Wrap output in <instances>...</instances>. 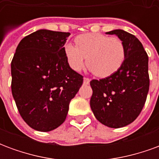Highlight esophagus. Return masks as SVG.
Returning a JSON list of instances; mask_svg holds the SVG:
<instances>
[{
	"label": "esophagus",
	"instance_id": "esophagus-1",
	"mask_svg": "<svg viewBox=\"0 0 159 159\" xmlns=\"http://www.w3.org/2000/svg\"><path fill=\"white\" fill-rule=\"evenodd\" d=\"M90 83V79L89 77H84L83 78V83L85 84V85H88V84H89Z\"/></svg>",
	"mask_w": 159,
	"mask_h": 159
}]
</instances>
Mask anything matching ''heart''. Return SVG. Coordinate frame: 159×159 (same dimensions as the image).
I'll use <instances>...</instances> for the list:
<instances>
[{
    "label": "heart",
    "mask_w": 159,
    "mask_h": 159,
    "mask_svg": "<svg viewBox=\"0 0 159 159\" xmlns=\"http://www.w3.org/2000/svg\"><path fill=\"white\" fill-rule=\"evenodd\" d=\"M76 46L66 43L64 52L70 67L79 71L85 66L99 77H107L117 72L125 59L123 42L117 36L100 33H87L76 36Z\"/></svg>",
    "instance_id": "1"
}]
</instances>
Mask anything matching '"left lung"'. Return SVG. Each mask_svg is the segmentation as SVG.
Segmentation results:
<instances>
[{
  "mask_svg": "<svg viewBox=\"0 0 159 159\" xmlns=\"http://www.w3.org/2000/svg\"><path fill=\"white\" fill-rule=\"evenodd\" d=\"M117 35L125 46L126 55L117 72L90 82L93 94L90 107L97 120L110 128H122L140 115L150 86L148 56L141 42L123 30L107 32Z\"/></svg>",
  "mask_w": 159,
  "mask_h": 159,
  "instance_id": "obj_1",
  "label": "left lung"
}]
</instances>
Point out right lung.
<instances>
[{
  "label": "right lung",
  "mask_w": 159,
  "mask_h": 159,
  "mask_svg": "<svg viewBox=\"0 0 159 159\" xmlns=\"http://www.w3.org/2000/svg\"><path fill=\"white\" fill-rule=\"evenodd\" d=\"M70 33L40 30L24 37L11 63L12 93L30 128L48 132L66 118L83 76L66 60L64 45Z\"/></svg>",
  "instance_id": "add662e5"
}]
</instances>
